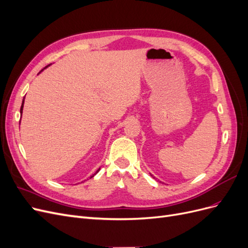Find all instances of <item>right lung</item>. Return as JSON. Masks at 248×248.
<instances>
[{"mask_svg": "<svg viewBox=\"0 0 248 248\" xmlns=\"http://www.w3.org/2000/svg\"><path fill=\"white\" fill-rule=\"evenodd\" d=\"M46 67H47V66H46ZM22 108H24V100H22V103H21V107H20V114H22ZM20 116H21V115H20ZM99 170H100V169H98V170H97V171L95 172V174H94V175H96V174H97V172H98V171H99ZM94 175H93V176H91V178H92V177H94Z\"/></svg>", "mask_w": 248, "mask_h": 248, "instance_id": "right-lung-1", "label": "right lung"}]
</instances>
